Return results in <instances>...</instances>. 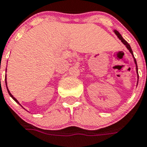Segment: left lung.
Returning a JSON list of instances; mask_svg holds the SVG:
<instances>
[{
  "label": "left lung",
  "instance_id": "1",
  "mask_svg": "<svg viewBox=\"0 0 147 147\" xmlns=\"http://www.w3.org/2000/svg\"><path fill=\"white\" fill-rule=\"evenodd\" d=\"M115 32L116 35L118 36V38H119V39H121V42H123V43H124V44L125 45H126L127 49H128L129 51H130V52H131V53L132 54V55H133V57H134L133 51H132V49H131V46H130V45H129L128 43H127V42H126V41L124 40V38H123V37H122V36H121V34L119 33V32H118V31H116V30H115ZM134 62H135V64H136V65H137V61H136V59H135V58H134ZM137 74H138V73H137ZM138 78H139V76H138Z\"/></svg>",
  "mask_w": 147,
  "mask_h": 147
}]
</instances>
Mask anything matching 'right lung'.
<instances>
[{
	"label": "right lung",
	"instance_id": "obj_1",
	"mask_svg": "<svg viewBox=\"0 0 147 147\" xmlns=\"http://www.w3.org/2000/svg\"><path fill=\"white\" fill-rule=\"evenodd\" d=\"M6 86H7V81H6ZM7 89L8 93H9V95H10V96H11V97H12V98H13V100H14V101H15V102H17V103H19V102H18V101L16 100V98H14L13 96H12V94L10 93V91H9V90H8V88H7Z\"/></svg>",
	"mask_w": 147,
	"mask_h": 147
}]
</instances>
